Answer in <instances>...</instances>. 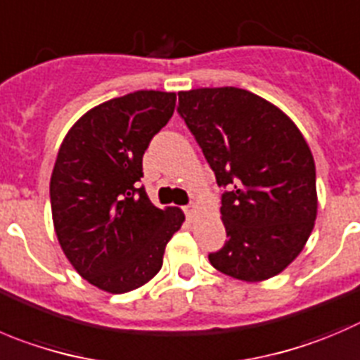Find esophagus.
<instances>
[{"instance_id":"34e87169","label":"esophagus","mask_w":360,"mask_h":360,"mask_svg":"<svg viewBox=\"0 0 360 360\" xmlns=\"http://www.w3.org/2000/svg\"><path fill=\"white\" fill-rule=\"evenodd\" d=\"M184 213H186V217L191 220V218H195V214L199 213V206H197V204H193V202L188 204V206L184 207Z\"/></svg>"}]
</instances>
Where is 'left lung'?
<instances>
[{"mask_svg":"<svg viewBox=\"0 0 360 360\" xmlns=\"http://www.w3.org/2000/svg\"><path fill=\"white\" fill-rule=\"evenodd\" d=\"M177 112L214 172L229 240L210 254L221 274L259 282L307 243L318 213L316 167L300 129L263 97L236 86L179 92Z\"/></svg>","mask_w":360,"mask_h":360,"instance_id":"left-lung-1","label":"left lung"}]
</instances>
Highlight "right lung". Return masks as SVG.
<instances>
[{"mask_svg": "<svg viewBox=\"0 0 360 360\" xmlns=\"http://www.w3.org/2000/svg\"><path fill=\"white\" fill-rule=\"evenodd\" d=\"M174 108V92L115 97L89 110L60 146L49 183L56 238L74 270L108 293L149 282L183 226L179 207L160 210L139 188L143 153Z\"/></svg>", "mask_w": 360, "mask_h": 360, "instance_id": "add662e5", "label": "right lung"}]
</instances>
